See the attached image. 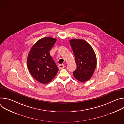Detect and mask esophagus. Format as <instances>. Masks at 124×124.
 Segmentation results:
<instances>
[{
  "instance_id": "esophagus-1",
  "label": "esophagus",
  "mask_w": 124,
  "mask_h": 124,
  "mask_svg": "<svg viewBox=\"0 0 124 124\" xmlns=\"http://www.w3.org/2000/svg\"><path fill=\"white\" fill-rule=\"evenodd\" d=\"M64 67H65V65L63 64H59L58 65V68L59 70H61V69H63V68H64Z\"/></svg>"
}]
</instances>
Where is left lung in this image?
Here are the masks:
<instances>
[{
    "label": "left lung",
    "instance_id": "8db88e82",
    "mask_svg": "<svg viewBox=\"0 0 124 124\" xmlns=\"http://www.w3.org/2000/svg\"><path fill=\"white\" fill-rule=\"evenodd\" d=\"M75 55L77 69L73 72L76 79L84 82L93 76L97 65V58L92 46L82 39L70 40Z\"/></svg>",
    "mask_w": 124,
    "mask_h": 124
}]
</instances>
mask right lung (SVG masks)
Returning <instances> with one entry per match:
<instances>
[{"label":"right lung","mask_w":124,"mask_h":124,"mask_svg":"<svg viewBox=\"0 0 124 124\" xmlns=\"http://www.w3.org/2000/svg\"><path fill=\"white\" fill-rule=\"evenodd\" d=\"M56 41V39L51 37L42 38L29 51L27 60L28 70L32 77L41 83H49L58 72V68L49 54Z\"/></svg>","instance_id":"obj_1"}]
</instances>
